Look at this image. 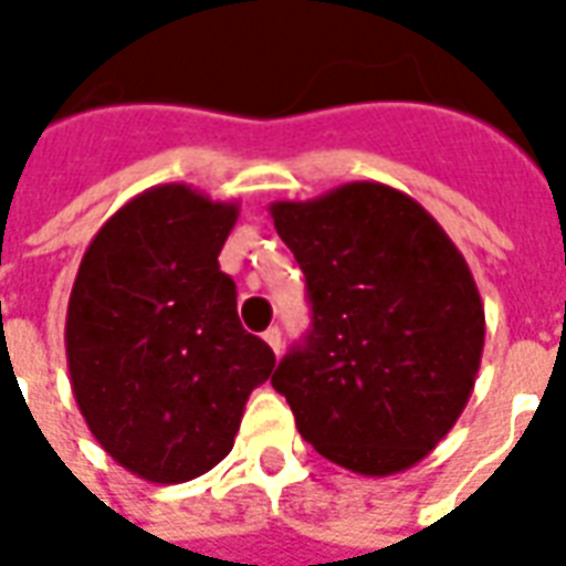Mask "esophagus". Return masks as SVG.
I'll return each mask as SVG.
<instances>
[{
    "label": "esophagus",
    "mask_w": 566,
    "mask_h": 566,
    "mask_svg": "<svg viewBox=\"0 0 566 566\" xmlns=\"http://www.w3.org/2000/svg\"><path fill=\"white\" fill-rule=\"evenodd\" d=\"M263 343L270 345L272 352L279 355V352H282V331H279V327H270V331L263 333Z\"/></svg>",
    "instance_id": "esophagus-1"
}]
</instances>
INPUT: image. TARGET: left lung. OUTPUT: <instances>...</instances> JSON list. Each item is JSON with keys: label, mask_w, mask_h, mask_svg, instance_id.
Masks as SVG:
<instances>
[{"label": "left lung", "mask_w": 566, "mask_h": 566, "mask_svg": "<svg viewBox=\"0 0 566 566\" xmlns=\"http://www.w3.org/2000/svg\"><path fill=\"white\" fill-rule=\"evenodd\" d=\"M306 275L312 331L272 376L300 437L360 475L403 473L449 433L485 345L473 272L416 199L352 181L272 202Z\"/></svg>", "instance_id": "obj_1"}]
</instances>
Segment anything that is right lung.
Listing matches in <instances>:
<instances>
[{
  "instance_id": "1",
  "label": "right lung",
  "mask_w": 566,
  "mask_h": 566,
  "mask_svg": "<svg viewBox=\"0 0 566 566\" xmlns=\"http://www.w3.org/2000/svg\"><path fill=\"white\" fill-rule=\"evenodd\" d=\"M235 202L187 185L133 197L93 235L66 312L72 394L96 442L157 485L209 473L233 449L275 355L242 331L221 272Z\"/></svg>"
}]
</instances>
